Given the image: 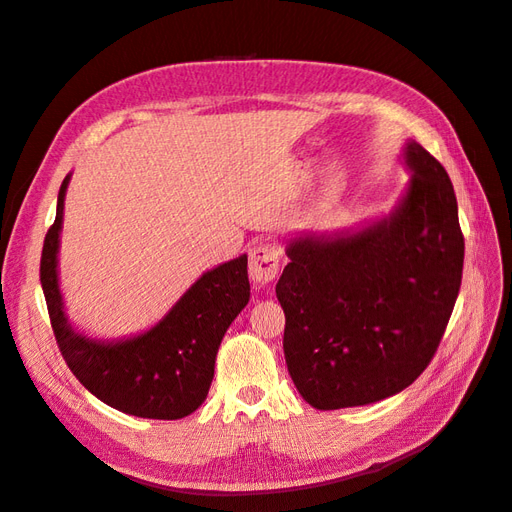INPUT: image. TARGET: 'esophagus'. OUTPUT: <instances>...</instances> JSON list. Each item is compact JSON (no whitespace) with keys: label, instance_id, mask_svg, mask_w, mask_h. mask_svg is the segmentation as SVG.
I'll return each mask as SVG.
<instances>
[{"label":"esophagus","instance_id":"1","mask_svg":"<svg viewBox=\"0 0 512 512\" xmlns=\"http://www.w3.org/2000/svg\"><path fill=\"white\" fill-rule=\"evenodd\" d=\"M280 271V250L271 241H260L250 250V277L258 286L271 284Z\"/></svg>","mask_w":512,"mask_h":512}]
</instances>
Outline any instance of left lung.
I'll list each match as a JSON object with an SVG mask.
<instances>
[{"mask_svg": "<svg viewBox=\"0 0 512 512\" xmlns=\"http://www.w3.org/2000/svg\"><path fill=\"white\" fill-rule=\"evenodd\" d=\"M397 203L335 232L286 243L275 286L286 314L290 378L316 410L367 406L404 391L429 365L461 286L463 235L444 166L404 143Z\"/></svg>", "mask_w": 512, "mask_h": 512, "instance_id": "1", "label": "left lung"}]
</instances>
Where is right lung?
<instances>
[{
  "mask_svg": "<svg viewBox=\"0 0 512 512\" xmlns=\"http://www.w3.org/2000/svg\"><path fill=\"white\" fill-rule=\"evenodd\" d=\"M72 173L57 194L40 282L61 354L85 389L106 406L141 418L177 421L203 406L224 333L250 301L247 254L205 271L149 329L108 339L76 329L59 288V237Z\"/></svg>",
  "mask_w": 512,
  "mask_h": 512,
  "instance_id": "obj_1",
  "label": "right lung"
}]
</instances>
